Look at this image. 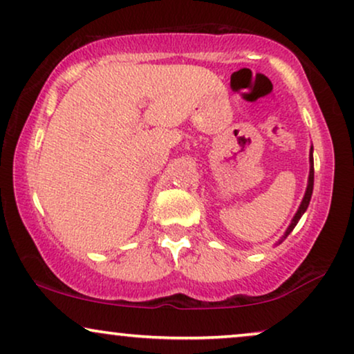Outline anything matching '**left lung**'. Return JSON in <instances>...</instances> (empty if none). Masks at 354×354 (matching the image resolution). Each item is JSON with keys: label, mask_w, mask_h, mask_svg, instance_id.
I'll return each mask as SVG.
<instances>
[{"label": "left lung", "mask_w": 354, "mask_h": 354, "mask_svg": "<svg viewBox=\"0 0 354 354\" xmlns=\"http://www.w3.org/2000/svg\"><path fill=\"white\" fill-rule=\"evenodd\" d=\"M308 163H310V169H308V180H307V187H306V194H304L302 198V203L299 205L296 216L292 217V221H290L288 230L284 232V235L281 236V240L277 241V243H283L286 240V236H288L290 232L294 230V227L297 225V222L301 221V217L304 216V212H306L308 204H310V198H312V191H314V147H310V153H308Z\"/></svg>", "instance_id": "8db88e82"}]
</instances>
